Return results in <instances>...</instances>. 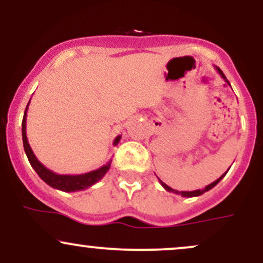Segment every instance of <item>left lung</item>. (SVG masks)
Instances as JSON below:
<instances>
[{
    "label": "left lung",
    "mask_w": 263,
    "mask_h": 263,
    "mask_svg": "<svg viewBox=\"0 0 263 263\" xmlns=\"http://www.w3.org/2000/svg\"><path fill=\"white\" fill-rule=\"evenodd\" d=\"M215 68H216V70H218V73H219L220 75H221V78H222V79H224V80L226 81V83H228V84H229V85H230V83H229V80H228V79H226V77H225V75H224V73H222V71H221V69H220V68H218V66H215ZM226 173H228V171H226V172H225V173H224V174H222V176L219 178V179H216V180H215V182H213V183H211V184H209V185H206V186H205V188H204V189H198V190H193V192H178V190H176V189H173V188H171V186H168V185H167V184H165V183H163V182H162V180H161V179H159V178H158V180H159V183H161V185H162V186H163V188H164L165 190H167V192H172V193H174V194H180V195H182V197H186V198H192V197H199V195L204 194V193H205V192H208V190H210L211 188H214V186H215V185H216V184H218V183L220 182V180H221V179H222V178H224V177H225V174H226Z\"/></svg>",
    "instance_id": "obj_1"
}]
</instances>
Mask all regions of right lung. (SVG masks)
Instances as JSON below:
<instances>
[{"label":"right lung","mask_w":263,"mask_h":263,"mask_svg":"<svg viewBox=\"0 0 263 263\" xmlns=\"http://www.w3.org/2000/svg\"><path fill=\"white\" fill-rule=\"evenodd\" d=\"M31 101V100H29ZM29 102L27 105L25 115H23V121H22V138H23V147H25V152L28 158L29 163H31L32 168L37 172V174L42 180H44L48 185H50L54 189L62 190V192H79V190H85L90 186H92L93 184L98 183L99 180L102 179V177L107 173L110 170L111 165V159L106 164L102 165V167L98 168V170L87 172L84 174H77V176H70V174H58L54 173L53 171L48 170L44 164H42L38 161V158L35 157L34 153L29 146L28 140H27V134H26V122H27V110H28ZM121 140V136H117L114 141V146H116Z\"/></svg>","instance_id":"1"}]
</instances>
